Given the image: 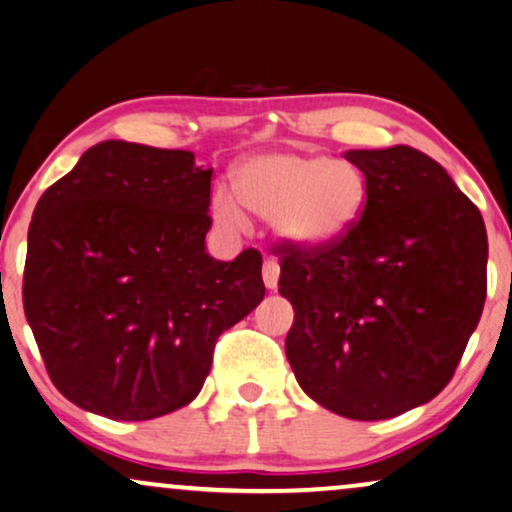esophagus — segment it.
<instances>
[{"mask_svg":"<svg viewBox=\"0 0 512 512\" xmlns=\"http://www.w3.org/2000/svg\"><path fill=\"white\" fill-rule=\"evenodd\" d=\"M278 276H281V267H278V262L274 260V257H267V260H264V267H262L264 285H267L269 290H276Z\"/></svg>","mask_w":512,"mask_h":512,"instance_id":"obj_1","label":"esophagus"}]
</instances>
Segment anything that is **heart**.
Masks as SVG:
<instances>
[{
    "mask_svg": "<svg viewBox=\"0 0 512 512\" xmlns=\"http://www.w3.org/2000/svg\"><path fill=\"white\" fill-rule=\"evenodd\" d=\"M238 204L227 192L213 196V215L227 229H245L250 213L276 220L285 241L325 248L349 234L365 210L367 187L351 163L327 156L264 154L243 161L234 173Z\"/></svg>",
    "mask_w": 512,
    "mask_h": 512,
    "instance_id": "heart-1",
    "label": "heart"
}]
</instances>
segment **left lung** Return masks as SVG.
<instances>
[{
    "mask_svg": "<svg viewBox=\"0 0 512 512\" xmlns=\"http://www.w3.org/2000/svg\"><path fill=\"white\" fill-rule=\"evenodd\" d=\"M365 175L356 227L325 248L288 241L278 292L295 309L285 356L318 405L398 417L454 377L487 297V229L447 170L407 145L344 154Z\"/></svg>",
    "mask_w": 512,
    "mask_h": 512,
    "instance_id": "left-lung-1",
    "label": "left lung"
}]
</instances>
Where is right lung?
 Returning a JSON list of instances; mask_svg holds the SVG:
<instances>
[{
	"label": "right lung",
	"instance_id": "add662e5",
	"mask_svg": "<svg viewBox=\"0 0 512 512\" xmlns=\"http://www.w3.org/2000/svg\"><path fill=\"white\" fill-rule=\"evenodd\" d=\"M210 180L192 152L105 140L39 199L25 318L81 410L147 421L192 403L217 337L264 299L260 250L206 252Z\"/></svg>",
	"mask_w": 512,
	"mask_h": 512
}]
</instances>
